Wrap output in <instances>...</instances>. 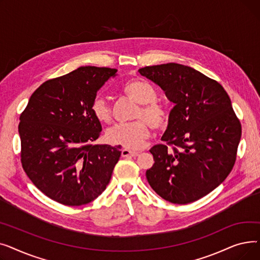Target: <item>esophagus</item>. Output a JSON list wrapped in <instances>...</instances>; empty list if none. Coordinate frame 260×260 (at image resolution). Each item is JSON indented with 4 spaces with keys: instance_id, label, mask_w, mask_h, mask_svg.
I'll return each mask as SVG.
<instances>
[{
    "instance_id": "esophagus-1",
    "label": "esophagus",
    "mask_w": 260,
    "mask_h": 260,
    "mask_svg": "<svg viewBox=\"0 0 260 260\" xmlns=\"http://www.w3.org/2000/svg\"><path fill=\"white\" fill-rule=\"evenodd\" d=\"M121 155H122V157L128 158V157H137L139 155V153L134 152V151H129V149H126V148H123L121 151Z\"/></svg>"
}]
</instances>
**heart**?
I'll use <instances>...</instances> for the list:
<instances>
[{
  "instance_id": "heart-1",
  "label": "heart",
  "mask_w": 260,
  "mask_h": 260,
  "mask_svg": "<svg viewBox=\"0 0 260 260\" xmlns=\"http://www.w3.org/2000/svg\"><path fill=\"white\" fill-rule=\"evenodd\" d=\"M121 91L128 100L139 104L134 115L135 122L107 131L105 139L109 144L126 149H139L149 138L151 126L156 131L165 129L168 126L170 112L165 104L155 100V88L141 79L126 81ZM91 113L102 124H109L113 120L111 108L103 98L98 97L93 100Z\"/></svg>"
}]
</instances>
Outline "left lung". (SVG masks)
Wrapping results in <instances>:
<instances>
[{"label": "left lung", "mask_w": 260, "mask_h": 260, "mask_svg": "<svg viewBox=\"0 0 260 260\" xmlns=\"http://www.w3.org/2000/svg\"><path fill=\"white\" fill-rule=\"evenodd\" d=\"M138 72L175 104L161 138L165 143L149 149L155 163L146 179L169 202H194L222 183L233 169L240 121L224 88L192 67L168 63Z\"/></svg>", "instance_id": "8db88e82"}]
</instances>
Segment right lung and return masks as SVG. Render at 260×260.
I'll list each match as a JSON object with an SVG mask.
<instances>
[{"label": "right lung", "mask_w": 260, "mask_h": 260, "mask_svg": "<svg viewBox=\"0 0 260 260\" xmlns=\"http://www.w3.org/2000/svg\"><path fill=\"white\" fill-rule=\"evenodd\" d=\"M117 70L81 66L40 85L20 116L22 168L64 206L89 203L111 181L120 146L93 144L102 131L91 113L97 91Z\"/></svg>", "instance_id": "1"}]
</instances>
